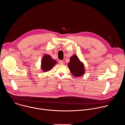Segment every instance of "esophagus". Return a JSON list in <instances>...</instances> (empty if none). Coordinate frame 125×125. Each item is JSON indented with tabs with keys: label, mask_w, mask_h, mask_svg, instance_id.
<instances>
[{
	"label": "esophagus",
	"mask_w": 125,
	"mask_h": 125,
	"mask_svg": "<svg viewBox=\"0 0 125 125\" xmlns=\"http://www.w3.org/2000/svg\"><path fill=\"white\" fill-rule=\"evenodd\" d=\"M59 64H61V65H63V64H64V62H63V60H60V61H59Z\"/></svg>",
	"instance_id": "obj_1"
}]
</instances>
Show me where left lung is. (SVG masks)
Masks as SVG:
<instances>
[{"label":"left lung","instance_id":"1","mask_svg":"<svg viewBox=\"0 0 125 125\" xmlns=\"http://www.w3.org/2000/svg\"><path fill=\"white\" fill-rule=\"evenodd\" d=\"M68 66L71 73L76 77L82 76L85 73L83 63L80 60L76 55H73L70 57Z\"/></svg>","mask_w":125,"mask_h":125}]
</instances>
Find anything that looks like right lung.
<instances>
[{
  "instance_id": "obj_1",
  "label": "right lung",
  "mask_w": 125,
  "mask_h": 125,
  "mask_svg": "<svg viewBox=\"0 0 125 125\" xmlns=\"http://www.w3.org/2000/svg\"><path fill=\"white\" fill-rule=\"evenodd\" d=\"M56 64L57 61L53 59L50 55L44 54L41 62V69L43 72H46L50 70Z\"/></svg>"
}]
</instances>
